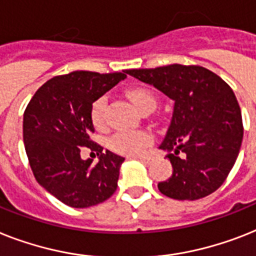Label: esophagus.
<instances>
[{
  "label": "esophagus",
  "mask_w": 256,
  "mask_h": 256,
  "mask_svg": "<svg viewBox=\"0 0 256 256\" xmlns=\"http://www.w3.org/2000/svg\"><path fill=\"white\" fill-rule=\"evenodd\" d=\"M134 159H138V160L143 162V163H148L150 158L144 156V155H138V156H134Z\"/></svg>",
  "instance_id": "1"
}]
</instances>
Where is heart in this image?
<instances>
[{"label": "heart", "mask_w": 256, "mask_h": 256, "mask_svg": "<svg viewBox=\"0 0 256 256\" xmlns=\"http://www.w3.org/2000/svg\"><path fill=\"white\" fill-rule=\"evenodd\" d=\"M126 96L132 101L139 112H143L147 108L155 106L156 100L154 93L144 86H132L126 90ZM108 101L105 97H101L93 102L92 106V122L97 128L105 126V112H106ZM152 140V136L146 132H118L109 139V147L113 151L124 155H136Z\"/></svg>", "instance_id": "heart-1"}]
</instances>
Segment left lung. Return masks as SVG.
<instances>
[{"mask_svg":"<svg viewBox=\"0 0 256 256\" xmlns=\"http://www.w3.org/2000/svg\"><path fill=\"white\" fill-rule=\"evenodd\" d=\"M126 74L154 85L175 101L171 124L159 148L168 151L172 176L158 184L164 196L198 200L224 184L243 139L236 94L214 72L200 66L171 64Z\"/></svg>","mask_w":256,"mask_h":256,"instance_id":"left-lung-1","label":"left lung"}]
</instances>
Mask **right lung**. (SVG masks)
Segmentation results:
<instances>
[{"label":"right lung","mask_w":256,"mask_h":256,"mask_svg":"<svg viewBox=\"0 0 256 256\" xmlns=\"http://www.w3.org/2000/svg\"><path fill=\"white\" fill-rule=\"evenodd\" d=\"M126 78V70L98 74L74 70L56 76L35 92L24 114V142L36 182L72 208L108 200L117 189L124 158L90 139L92 105ZM81 146L98 152L99 163L82 161Z\"/></svg>","instance_id":"right-lung-1"}]
</instances>
